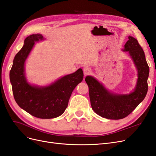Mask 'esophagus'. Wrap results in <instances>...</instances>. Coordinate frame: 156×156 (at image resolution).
<instances>
[{"label": "esophagus", "instance_id": "34e87169", "mask_svg": "<svg viewBox=\"0 0 156 156\" xmlns=\"http://www.w3.org/2000/svg\"><path fill=\"white\" fill-rule=\"evenodd\" d=\"M83 71L84 74L87 75V74H88L91 73V68H89V67H85L83 69Z\"/></svg>", "mask_w": 156, "mask_h": 156}]
</instances>
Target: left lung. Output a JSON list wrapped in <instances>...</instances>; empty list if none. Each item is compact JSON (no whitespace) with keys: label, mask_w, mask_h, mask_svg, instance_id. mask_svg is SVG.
<instances>
[{"label":"left lung","mask_w":156,"mask_h":156,"mask_svg":"<svg viewBox=\"0 0 156 156\" xmlns=\"http://www.w3.org/2000/svg\"><path fill=\"white\" fill-rule=\"evenodd\" d=\"M123 51L129 52L137 69V82L133 92L128 94H114L108 91L94 78L87 76L85 79L89 87L92 109L105 119L118 120L127 117L143 101L148 91L149 67L137 40L129 36Z\"/></svg>","instance_id":"left-lung-1"}]
</instances>
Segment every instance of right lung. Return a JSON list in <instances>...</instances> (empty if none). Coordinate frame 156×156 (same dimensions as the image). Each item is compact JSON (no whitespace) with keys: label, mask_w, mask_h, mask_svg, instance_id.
Segmentation results:
<instances>
[{"label":"right lung","mask_w":156,"mask_h":156,"mask_svg":"<svg viewBox=\"0 0 156 156\" xmlns=\"http://www.w3.org/2000/svg\"><path fill=\"white\" fill-rule=\"evenodd\" d=\"M43 39L40 34L25 39L23 48L14 58L9 79L15 100L20 108L37 118L53 119L64 113L74 89L82 81L83 73L79 69L46 87L29 84L25 78L24 63L35 42Z\"/></svg>","instance_id":"1"}]
</instances>
